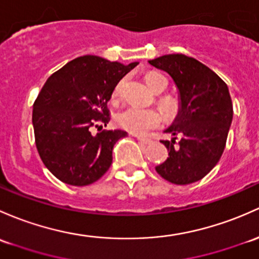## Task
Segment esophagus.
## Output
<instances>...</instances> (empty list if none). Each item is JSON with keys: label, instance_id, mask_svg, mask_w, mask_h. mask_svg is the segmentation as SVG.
Returning a JSON list of instances; mask_svg holds the SVG:
<instances>
[{"label": "esophagus", "instance_id": "obj_1", "mask_svg": "<svg viewBox=\"0 0 259 259\" xmlns=\"http://www.w3.org/2000/svg\"><path fill=\"white\" fill-rule=\"evenodd\" d=\"M138 140L140 141L141 144H145V145H149V144H151V143H152V140H151V139H149V138L138 137Z\"/></svg>", "mask_w": 259, "mask_h": 259}]
</instances>
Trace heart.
Wrapping results in <instances>:
<instances>
[{
	"label": "heart",
	"mask_w": 259,
	"mask_h": 259,
	"mask_svg": "<svg viewBox=\"0 0 259 259\" xmlns=\"http://www.w3.org/2000/svg\"><path fill=\"white\" fill-rule=\"evenodd\" d=\"M145 81L155 93H161L167 88V79L157 72H150L145 75ZM124 80H120L113 91V100H118L122 91ZM159 104L166 116L174 118L179 111V103L171 97L159 98ZM162 122V116L156 109H141L130 107L119 111L115 115V124L121 129L137 135H145L155 127L160 126Z\"/></svg>",
	"instance_id": "b5f03b06"
}]
</instances>
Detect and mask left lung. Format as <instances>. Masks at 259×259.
Instances as JSON below:
<instances>
[{
  "mask_svg": "<svg viewBox=\"0 0 259 259\" xmlns=\"http://www.w3.org/2000/svg\"><path fill=\"white\" fill-rule=\"evenodd\" d=\"M149 63L172 77L181 99L178 118L166 130L175 138L161 140L168 157L155 170L171 184H192L207 175L225 150L233 116L227 84L205 64L184 54L162 56ZM176 135L182 137L179 142Z\"/></svg>",
  "mask_w": 259,
  "mask_h": 259,
  "instance_id": "8db88e82",
  "label": "left lung"
}]
</instances>
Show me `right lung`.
I'll return each instance as SVG.
<instances>
[{"mask_svg":"<svg viewBox=\"0 0 259 259\" xmlns=\"http://www.w3.org/2000/svg\"><path fill=\"white\" fill-rule=\"evenodd\" d=\"M138 63L124 65L97 56L73 59L48 78L34 100L36 148L46 167L73 186L98 181L113 162V146L122 130L92 127L110 120L108 102L114 88Z\"/></svg>","mask_w":259,"mask_h":259,"instance_id":"add662e5","label":"right lung"}]
</instances>
